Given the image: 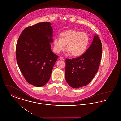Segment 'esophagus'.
I'll use <instances>...</instances> for the list:
<instances>
[{
    "instance_id": "obj_1",
    "label": "esophagus",
    "mask_w": 121,
    "mask_h": 121,
    "mask_svg": "<svg viewBox=\"0 0 121 121\" xmlns=\"http://www.w3.org/2000/svg\"><path fill=\"white\" fill-rule=\"evenodd\" d=\"M59 59H60V60H64V58H63V57H59Z\"/></svg>"
}]
</instances>
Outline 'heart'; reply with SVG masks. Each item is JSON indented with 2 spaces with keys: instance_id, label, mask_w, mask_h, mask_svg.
<instances>
[{
  "instance_id": "heart-1",
  "label": "heart",
  "mask_w": 121,
  "mask_h": 121,
  "mask_svg": "<svg viewBox=\"0 0 121 121\" xmlns=\"http://www.w3.org/2000/svg\"><path fill=\"white\" fill-rule=\"evenodd\" d=\"M89 38L85 33L74 30H69L62 32L60 38H55L53 40V49L56 53L66 48L67 53L74 57L82 56L86 51L89 44Z\"/></svg>"
}]
</instances>
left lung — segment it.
<instances>
[{
	"label": "left lung",
	"mask_w": 121,
	"mask_h": 121,
	"mask_svg": "<svg viewBox=\"0 0 121 121\" xmlns=\"http://www.w3.org/2000/svg\"><path fill=\"white\" fill-rule=\"evenodd\" d=\"M102 54V45L98 35H95L91 45L78 58L66 59L65 79L74 88L87 85L99 69Z\"/></svg>",
	"instance_id": "8db88e82"
}]
</instances>
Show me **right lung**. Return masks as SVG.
<instances>
[{
    "label": "right lung",
    "mask_w": 121,
    "mask_h": 121,
    "mask_svg": "<svg viewBox=\"0 0 121 121\" xmlns=\"http://www.w3.org/2000/svg\"><path fill=\"white\" fill-rule=\"evenodd\" d=\"M51 23L44 22L24 29L17 40L16 56L18 67L26 81L38 87L49 81L58 56L51 50Z\"/></svg>",
    "instance_id": "1"
}]
</instances>
